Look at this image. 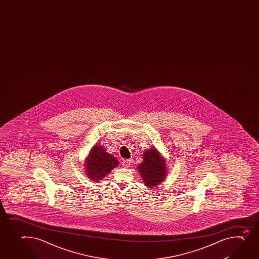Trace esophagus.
Wrapping results in <instances>:
<instances>
[{
	"mask_svg": "<svg viewBox=\"0 0 259 259\" xmlns=\"http://www.w3.org/2000/svg\"><path fill=\"white\" fill-rule=\"evenodd\" d=\"M132 164V160L130 159H124L122 161V165L125 167V168H127V167L130 166Z\"/></svg>",
	"mask_w": 259,
	"mask_h": 259,
	"instance_id": "34e87169",
	"label": "esophagus"
}]
</instances>
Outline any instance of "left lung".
<instances>
[{
    "label": "left lung",
    "mask_w": 259,
    "mask_h": 259,
    "mask_svg": "<svg viewBox=\"0 0 259 259\" xmlns=\"http://www.w3.org/2000/svg\"><path fill=\"white\" fill-rule=\"evenodd\" d=\"M143 157L144 161L138 166V170L143 183L149 188H154L166 178V159L155 147L145 150Z\"/></svg>",
    "instance_id": "left-lung-1"
}]
</instances>
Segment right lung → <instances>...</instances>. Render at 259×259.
<instances>
[{"label":"right lung","mask_w":259,"mask_h":259,"mask_svg":"<svg viewBox=\"0 0 259 259\" xmlns=\"http://www.w3.org/2000/svg\"><path fill=\"white\" fill-rule=\"evenodd\" d=\"M119 164L115 157L106 152L105 147L96 144L85 159V174L90 181L100 182Z\"/></svg>","instance_id":"right-lung-1"}]
</instances>
